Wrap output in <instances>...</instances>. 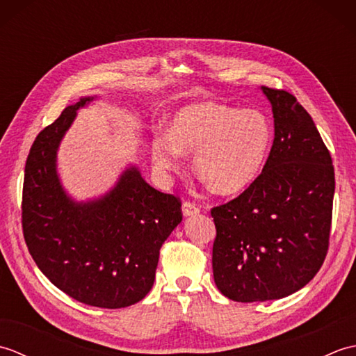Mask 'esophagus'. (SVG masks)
Listing matches in <instances>:
<instances>
[{
    "instance_id": "1",
    "label": "esophagus",
    "mask_w": 356,
    "mask_h": 356,
    "mask_svg": "<svg viewBox=\"0 0 356 356\" xmlns=\"http://www.w3.org/2000/svg\"><path fill=\"white\" fill-rule=\"evenodd\" d=\"M182 213H184L185 217L195 216V214L200 213V208H199V205H195L194 202L186 200V202H184V205H182Z\"/></svg>"
}]
</instances>
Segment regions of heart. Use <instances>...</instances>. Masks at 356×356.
I'll use <instances>...</instances> for the list:
<instances>
[{
    "label": "heart",
    "mask_w": 356,
    "mask_h": 356,
    "mask_svg": "<svg viewBox=\"0 0 356 356\" xmlns=\"http://www.w3.org/2000/svg\"><path fill=\"white\" fill-rule=\"evenodd\" d=\"M274 142V127L260 110L202 102L184 107L170 131L151 139V157L163 171L179 170L184 153H194V168L218 193L245 190L260 176Z\"/></svg>",
    "instance_id": "obj_1"
}]
</instances>
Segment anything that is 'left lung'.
<instances>
[{"instance_id":"left-lung-1","label":"left lung","mask_w":356,"mask_h":356,"mask_svg":"<svg viewBox=\"0 0 356 356\" xmlns=\"http://www.w3.org/2000/svg\"><path fill=\"white\" fill-rule=\"evenodd\" d=\"M261 90L275 133L266 165L238 197L211 209L214 282L240 303L284 298L316 275L335 193L332 157L311 115L284 90Z\"/></svg>"}]
</instances>
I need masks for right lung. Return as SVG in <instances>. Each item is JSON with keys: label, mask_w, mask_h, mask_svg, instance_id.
Wrapping results in <instances>:
<instances>
[{"label": "right lung", "mask_w": 356, "mask_h": 356, "mask_svg": "<svg viewBox=\"0 0 356 356\" xmlns=\"http://www.w3.org/2000/svg\"><path fill=\"white\" fill-rule=\"evenodd\" d=\"M93 99L81 97L36 136L24 170L22 232L36 266L58 289L88 306L119 309L153 287L159 251L182 222V203L149 186L136 166L99 199L74 202L64 191L59 143Z\"/></svg>", "instance_id": "obj_1"}]
</instances>
